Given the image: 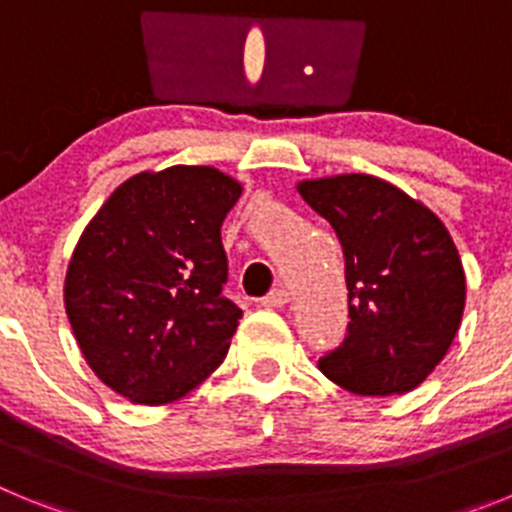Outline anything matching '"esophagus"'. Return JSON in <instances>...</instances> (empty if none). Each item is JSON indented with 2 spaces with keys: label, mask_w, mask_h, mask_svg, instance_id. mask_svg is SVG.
<instances>
[{
  "label": "esophagus",
  "mask_w": 512,
  "mask_h": 512,
  "mask_svg": "<svg viewBox=\"0 0 512 512\" xmlns=\"http://www.w3.org/2000/svg\"><path fill=\"white\" fill-rule=\"evenodd\" d=\"M287 302H289V292L284 287L271 289L269 295L261 297V305H264V307H284Z\"/></svg>",
  "instance_id": "1"
}]
</instances>
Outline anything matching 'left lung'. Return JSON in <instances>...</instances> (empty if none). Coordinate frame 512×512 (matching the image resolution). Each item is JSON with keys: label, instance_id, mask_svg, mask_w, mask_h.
I'll return each instance as SVG.
<instances>
[{"label": "left lung", "instance_id": "obj_1", "mask_svg": "<svg viewBox=\"0 0 512 512\" xmlns=\"http://www.w3.org/2000/svg\"><path fill=\"white\" fill-rule=\"evenodd\" d=\"M302 200L336 230L348 323L320 372L356 395L413 390L446 356L467 284L449 230L428 207L369 174L302 182Z\"/></svg>", "mask_w": 512, "mask_h": 512}]
</instances>
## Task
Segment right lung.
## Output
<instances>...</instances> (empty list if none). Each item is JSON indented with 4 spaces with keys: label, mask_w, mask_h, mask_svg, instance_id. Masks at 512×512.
<instances>
[{
    "label": "right lung",
    "mask_w": 512,
    "mask_h": 512,
    "mask_svg": "<svg viewBox=\"0 0 512 512\" xmlns=\"http://www.w3.org/2000/svg\"><path fill=\"white\" fill-rule=\"evenodd\" d=\"M241 184L212 166L138 174L81 233L66 315L92 372L140 405L179 400L228 354L243 310L228 282L220 225Z\"/></svg>",
    "instance_id": "obj_1"
}]
</instances>
